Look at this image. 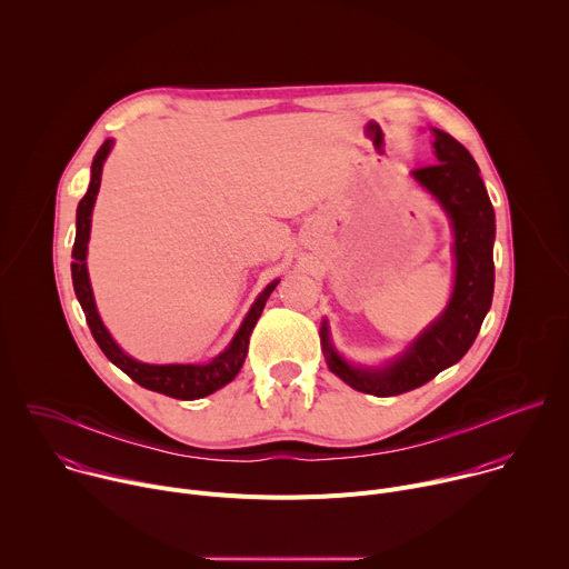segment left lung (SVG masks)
<instances>
[{
    "mask_svg": "<svg viewBox=\"0 0 569 569\" xmlns=\"http://www.w3.org/2000/svg\"><path fill=\"white\" fill-rule=\"evenodd\" d=\"M437 164L412 171V178L437 198L448 213L455 242V286L439 319L382 369L353 367L331 345L327 319L321 323V349L329 369L349 387L371 396L412 391L439 371L459 362L472 347L493 301L496 211L470 152L448 132L435 130Z\"/></svg>",
    "mask_w": 569,
    "mask_h": 569,
    "instance_id": "obj_1",
    "label": "left lung"
}]
</instances>
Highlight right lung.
<instances>
[{"label":"right lung","mask_w":569,"mask_h":569,"mask_svg":"<svg viewBox=\"0 0 569 569\" xmlns=\"http://www.w3.org/2000/svg\"><path fill=\"white\" fill-rule=\"evenodd\" d=\"M112 146H114V141L106 139L103 146L99 148V152L94 154L90 189L83 196V200L78 202V209H76V240H73V250H71L73 292L80 301V308H83V312H86L88 327H90L97 345L106 353V358L112 365H117L123 373H128L137 385L146 387L150 391H157V393L180 398V400H196V398L209 396V393L218 391L220 387H224L227 382H231L238 376L242 362H246V358H248L250 336H252L257 321L263 312V306H266L268 297L277 288L279 279L272 281L270 286H266V290L257 297V301L252 303L246 319H242L240 329L236 331L229 347L207 365H146V362H139V360L130 358L128 353H123L121 347L112 340V336L108 333V329L103 327V321L99 317L94 295H92V286H90L88 263H86L88 261L90 227H92V209H94L99 187H101L103 161L108 159Z\"/></svg>","instance_id":"obj_1"}]
</instances>
